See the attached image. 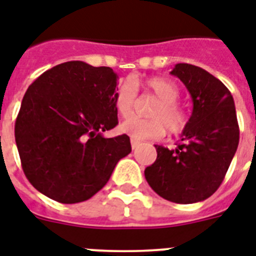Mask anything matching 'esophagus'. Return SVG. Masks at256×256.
Wrapping results in <instances>:
<instances>
[{
    "label": "esophagus",
    "mask_w": 256,
    "mask_h": 256,
    "mask_svg": "<svg viewBox=\"0 0 256 256\" xmlns=\"http://www.w3.org/2000/svg\"><path fill=\"white\" fill-rule=\"evenodd\" d=\"M140 146V140H132V148H136Z\"/></svg>",
    "instance_id": "34e87169"
}]
</instances>
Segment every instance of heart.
<instances>
[{
	"label": "heart",
	"mask_w": 256,
	"mask_h": 256,
	"mask_svg": "<svg viewBox=\"0 0 256 256\" xmlns=\"http://www.w3.org/2000/svg\"><path fill=\"white\" fill-rule=\"evenodd\" d=\"M136 86L142 85L158 100V104L148 112L152 120H140L130 116L120 124V132L136 140H156L168 130L170 134H179L183 132L188 122V116L178 104L179 88L174 82L164 78H150L144 82H136ZM136 92L130 84H124L116 90V108L122 116L132 114L136 104Z\"/></svg>",
	"instance_id": "1"
}]
</instances>
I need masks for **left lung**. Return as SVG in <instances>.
<instances>
[{
  "instance_id": "8db88e82",
  "label": "left lung",
  "mask_w": 256,
  "mask_h": 256,
  "mask_svg": "<svg viewBox=\"0 0 256 256\" xmlns=\"http://www.w3.org/2000/svg\"><path fill=\"white\" fill-rule=\"evenodd\" d=\"M186 86L192 112L174 150L158 146L156 162L144 170L152 190L170 202H202L218 190L239 144L234 98L212 74L176 64L170 72Z\"/></svg>"
}]
</instances>
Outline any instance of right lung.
Listing matches in <instances>:
<instances>
[{"label":"right lung","mask_w":256,"mask_h":256,"mask_svg":"<svg viewBox=\"0 0 256 256\" xmlns=\"http://www.w3.org/2000/svg\"><path fill=\"white\" fill-rule=\"evenodd\" d=\"M112 69L70 61L52 68L26 90L14 136L22 168L40 192L60 203L90 199L132 152L118 124Z\"/></svg>","instance_id":"obj_1"}]
</instances>
